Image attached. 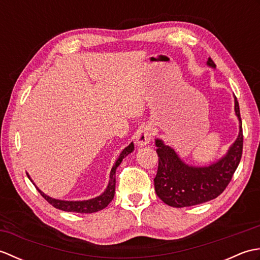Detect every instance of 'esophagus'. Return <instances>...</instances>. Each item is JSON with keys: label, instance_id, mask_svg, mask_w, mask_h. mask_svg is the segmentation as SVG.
Segmentation results:
<instances>
[{"label": "esophagus", "instance_id": "1", "mask_svg": "<svg viewBox=\"0 0 260 260\" xmlns=\"http://www.w3.org/2000/svg\"><path fill=\"white\" fill-rule=\"evenodd\" d=\"M136 143L137 145L140 146H144L150 143L153 137V129L151 128V126L148 125H143L141 126L139 129L136 132Z\"/></svg>", "mask_w": 260, "mask_h": 260}]
</instances>
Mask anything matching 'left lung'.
<instances>
[{"label": "left lung", "mask_w": 260, "mask_h": 260, "mask_svg": "<svg viewBox=\"0 0 260 260\" xmlns=\"http://www.w3.org/2000/svg\"><path fill=\"white\" fill-rule=\"evenodd\" d=\"M208 64L215 67L209 58ZM235 110L239 119L238 139L229 148L227 155L209 167H189L181 161L174 150L156 140L158 168L154 178L157 197L170 207L183 208L207 202L217 198L230 183L242 155L244 135L239 104L235 96Z\"/></svg>", "instance_id": "8db88e82"}]
</instances>
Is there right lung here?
Here are the masks:
<instances>
[{"instance_id": "1", "label": "right lung", "mask_w": 260, "mask_h": 260, "mask_svg": "<svg viewBox=\"0 0 260 260\" xmlns=\"http://www.w3.org/2000/svg\"><path fill=\"white\" fill-rule=\"evenodd\" d=\"M133 150H134V144L133 143H131V144L127 147H125L124 151L120 153L119 157L116 159L114 167L112 171H110V176H109L110 180H109L106 191H105L102 196H99L97 198H93V199H90V200H85V201H62V200H57V199H52L50 197H48L45 194V193L39 190L38 187L37 189L39 192H40V194L56 209L62 210V211H67V212H78V213L97 212L99 210H103L104 208H106L110 203V201L113 200L114 194H115V185H116V178H115L116 169L118 168V165L121 163V161H123V158L128 155L129 153L133 152ZM27 178L30 179V176L27 175Z\"/></svg>"}]
</instances>
